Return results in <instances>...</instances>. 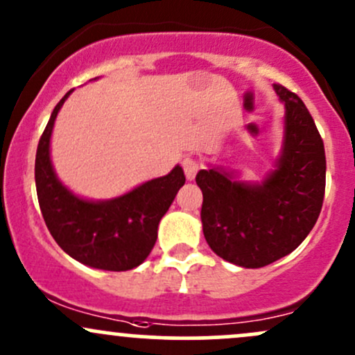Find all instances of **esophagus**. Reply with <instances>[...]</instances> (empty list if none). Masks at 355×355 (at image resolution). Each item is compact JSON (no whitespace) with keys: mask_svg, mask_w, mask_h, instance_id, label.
<instances>
[{"mask_svg":"<svg viewBox=\"0 0 355 355\" xmlns=\"http://www.w3.org/2000/svg\"><path fill=\"white\" fill-rule=\"evenodd\" d=\"M182 169H184L186 178H188L189 181H193V179L196 178V173L200 171V162H198L196 159L186 157L184 161H182Z\"/></svg>","mask_w":355,"mask_h":355,"instance_id":"1","label":"esophagus"}]
</instances>
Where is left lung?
<instances>
[{
  "label": "left lung",
  "mask_w": 355,
  "mask_h": 355,
  "mask_svg": "<svg viewBox=\"0 0 355 355\" xmlns=\"http://www.w3.org/2000/svg\"><path fill=\"white\" fill-rule=\"evenodd\" d=\"M274 91L286 108L276 169L261 184L235 181L218 167L196 174L208 245L225 261L249 269L293 252L315 227L325 196V147L313 118L298 94L281 85Z\"/></svg>",
  "instance_id": "1"
}]
</instances>
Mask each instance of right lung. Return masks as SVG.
<instances>
[{"instance_id": "add662e5", "label": "right lung", "mask_w": 355, "mask_h": 355, "mask_svg": "<svg viewBox=\"0 0 355 355\" xmlns=\"http://www.w3.org/2000/svg\"><path fill=\"white\" fill-rule=\"evenodd\" d=\"M52 112L35 155V184L42 216L60 249L81 264L103 270H128L142 264L157 240L159 222L186 178L179 166L123 196L87 201L71 193L54 173L51 135L60 106Z\"/></svg>"}]
</instances>
